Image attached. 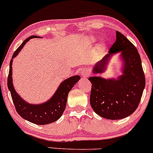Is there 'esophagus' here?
<instances>
[{"label": "esophagus", "mask_w": 153, "mask_h": 153, "mask_svg": "<svg viewBox=\"0 0 153 153\" xmlns=\"http://www.w3.org/2000/svg\"><path fill=\"white\" fill-rule=\"evenodd\" d=\"M81 75H82L83 77H88L90 76L91 74V72H90V69L88 68H84L81 71Z\"/></svg>", "instance_id": "1"}]
</instances>
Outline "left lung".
<instances>
[{
  "mask_svg": "<svg viewBox=\"0 0 153 153\" xmlns=\"http://www.w3.org/2000/svg\"><path fill=\"white\" fill-rule=\"evenodd\" d=\"M121 53L124 65L117 79L89 77L92 84L90 103L94 112L108 120H120L131 115L138 108L146 86L141 59L136 48L122 33L116 31V41L109 53L94 67V73L105 70L112 55Z\"/></svg>",
  "mask_w": 153,
  "mask_h": 153,
  "instance_id": "1",
  "label": "left lung"
}]
</instances>
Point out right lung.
<instances>
[{
	"mask_svg": "<svg viewBox=\"0 0 153 153\" xmlns=\"http://www.w3.org/2000/svg\"><path fill=\"white\" fill-rule=\"evenodd\" d=\"M33 38H39V36H31L27 38L14 53L10 62L9 74L7 77V87H8L9 91H10L11 97L13 98L16 111L19 115L25 120L33 124L45 125L55 122L62 116L66 108L69 92L76 84V83L78 82V81L80 79V76L79 75H76L63 81L52 98L42 104H30L24 100L19 96V94H17L14 88L13 77H12V74H13L12 65H13V59L14 57L18 55L19 51L22 49L26 43Z\"/></svg>",
	"mask_w": 153,
	"mask_h": 153,
	"instance_id": "right-lung-1",
	"label": "right lung"
}]
</instances>
